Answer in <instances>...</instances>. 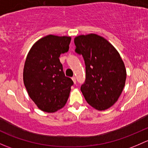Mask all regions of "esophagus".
<instances>
[{
    "mask_svg": "<svg viewBox=\"0 0 148 148\" xmlns=\"http://www.w3.org/2000/svg\"><path fill=\"white\" fill-rule=\"evenodd\" d=\"M72 80H73V81L74 84H76V78H75V77H72Z\"/></svg>",
    "mask_w": 148,
    "mask_h": 148,
    "instance_id": "esophagus-1",
    "label": "esophagus"
}]
</instances>
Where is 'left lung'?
I'll return each mask as SVG.
<instances>
[{"label": "left lung", "instance_id": "obj_1", "mask_svg": "<svg viewBox=\"0 0 148 148\" xmlns=\"http://www.w3.org/2000/svg\"><path fill=\"white\" fill-rule=\"evenodd\" d=\"M75 52L82 55L86 79L80 90L87 103L97 110L113 106L121 95L126 80V69L119 53L102 36L94 33L74 39Z\"/></svg>", "mask_w": 148, "mask_h": 148}]
</instances>
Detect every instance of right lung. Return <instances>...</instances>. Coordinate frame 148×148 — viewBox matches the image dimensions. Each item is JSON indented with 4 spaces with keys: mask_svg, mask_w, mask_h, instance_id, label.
I'll return each mask as SVG.
<instances>
[{
    "mask_svg": "<svg viewBox=\"0 0 148 148\" xmlns=\"http://www.w3.org/2000/svg\"><path fill=\"white\" fill-rule=\"evenodd\" d=\"M70 36L48 35L35 42L23 68L28 95L43 112H55L65 106L73 82L64 74L60 54L69 50Z\"/></svg>",
    "mask_w": 148,
    "mask_h": 148,
    "instance_id": "obj_1",
    "label": "right lung"
}]
</instances>
